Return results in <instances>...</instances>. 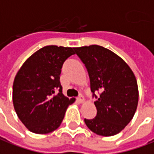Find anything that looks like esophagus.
I'll use <instances>...</instances> for the list:
<instances>
[{"label": "esophagus", "mask_w": 154, "mask_h": 154, "mask_svg": "<svg viewBox=\"0 0 154 154\" xmlns=\"http://www.w3.org/2000/svg\"><path fill=\"white\" fill-rule=\"evenodd\" d=\"M77 101L80 103H83V102H84V97H83V96L82 95V94H80V95L77 97Z\"/></svg>", "instance_id": "1"}]
</instances>
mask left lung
<instances>
[{
	"instance_id": "8db88e82",
	"label": "left lung",
	"mask_w": 154,
	"mask_h": 154,
	"mask_svg": "<svg viewBox=\"0 0 154 154\" xmlns=\"http://www.w3.org/2000/svg\"><path fill=\"white\" fill-rule=\"evenodd\" d=\"M74 50L87 68L92 97L97 98V115L92 119L85 118V123L97 135L113 136L129 123L136 112V77L128 64L107 48L92 45Z\"/></svg>"
}]
</instances>
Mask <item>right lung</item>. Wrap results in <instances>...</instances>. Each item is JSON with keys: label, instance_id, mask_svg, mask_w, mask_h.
Listing matches in <instances>:
<instances>
[{"label": "right lung", "instance_id": "obj_1", "mask_svg": "<svg viewBox=\"0 0 154 154\" xmlns=\"http://www.w3.org/2000/svg\"><path fill=\"white\" fill-rule=\"evenodd\" d=\"M72 47L47 46L29 57L15 77V111L31 132L46 134L61 125L67 107L74 102L62 94L60 74L63 63L75 54Z\"/></svg>", "mask_w": 154, "mask_h": 154}]
</instances>
